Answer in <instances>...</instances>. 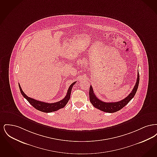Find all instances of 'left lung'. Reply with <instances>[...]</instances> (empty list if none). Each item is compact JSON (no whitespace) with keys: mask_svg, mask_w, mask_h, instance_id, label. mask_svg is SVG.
I'll return each instance as SVG.
<instances>
[{"mask_svg":"<svg viewBox=\"0 0 157 157\" xmlns=\"http://www.w3.org/2000/svg\"><path fill=\"white\" fill-rule=\"evenodd\" d=\"M139 81H140V74H139V72H138L136 82L134 86V88H133L131 92L129 94L128 97L124 98V99L116 102H105L99 99L94 93L93 88L90 85V92H89L90 102L95 108H97L102 111L108 112V113L117 112L120 111V109H121L122 108H124L134 98L136 92V90H138Z\"/></svg>","mask_w":157,"mask_h":157,"instance_id":"1","label":"left lung"}]
</instances>
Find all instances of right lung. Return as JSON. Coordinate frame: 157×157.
I'll use <instances>...</instances> for the list:
<instances>
[{
  "instance_id": "right-lung-1",
  "label": "right lung",
  "mask_w": 157,
  "mask_h": 157,
  "mask_svg": "<svg viewBox=\"0 0 157 157\" xmlns=\"http://www.w3.org/2000/svg\"><path fill=\"white\" fill-rule=\"evenodd\" d=\"M76 82L75 81L70 85V86L69 87V89L67 90V95L63 99L60 100V101H58L57 102H55V103H46V102H41L39 101H37L36 99H34L33 98L28 97L23 92L19 83V89H20L21 92L23 97L29 102L30 105H32L35 108H36V109L40 111L48 113V112H55L56 111H58L60 109L63 108L67 104V102L69 101L70 97H71V90L72 89L73 85L75 84Z\"/></svg>"
}]
</instances>
